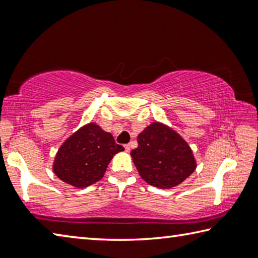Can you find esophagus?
I'll use <instances>...</instances> for the list:
<instances>
[{
	"instance_id": "34e87169",
	"label": "esophagus",
	"mask_w": 258,
	"mask_h": 258,
	"mask_svg": "<svg viewBox=\"0 0 258 258\" xmlns=\"http://www.w3.org/2000/svg\"><path fill=\"white\" fill-rule=\"evenodd\" d=\"M124 148H125V151L130 152V150H131V146H130V145H125V146H124Z\"/></svg>"
}]
</instances>
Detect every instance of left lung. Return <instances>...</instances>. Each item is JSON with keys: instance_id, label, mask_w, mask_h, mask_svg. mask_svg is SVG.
Masks as SVG:
<instances>
[{"instance_id": "obj_1", "label": "left lung", "mask_w": 258, "mask_h": 258, "mask_svg": "<svg viewBox=\"0 0 258 258\" xmlns=\"http://www.w3.org/2000/svg\"><path fill=\"white\" fill-rule=\"evenodd\" d=\"M138 143L131 156L140 176L152 186L171 189L197 167L190 146L167 125L151 123L139 134Z\"/></svg>"}]
</instances>
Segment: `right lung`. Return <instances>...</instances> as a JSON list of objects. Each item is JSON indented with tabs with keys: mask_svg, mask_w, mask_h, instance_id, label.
<instances>
[{
	"mask_svg": "<svg viewBox=\"0 0 258 258\" xmlns=\"http://www.w3.org/2000/svg\"><path fill=\"white\" fill-rule=\"evenodd\" d=\"M123 150L110 133L95 123L86 124L59 148L53 172L61 181L82 189L101 180L112 157Z\"/></svg>",
	"mask_w": 258,
	"mask_h": 258,
	"instance_id": "obj_1",
	"label": "right lung"
}]
</instances>
